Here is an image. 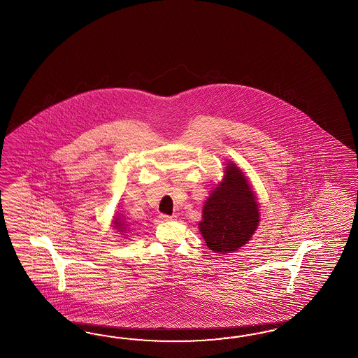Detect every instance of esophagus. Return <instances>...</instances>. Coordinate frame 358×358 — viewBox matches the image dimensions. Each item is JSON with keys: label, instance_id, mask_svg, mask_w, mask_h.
Wrapping results in <instances>:
<instances>
[{"label": "esophagus", "instance_id": "esophagus-1", "mask_svg": "<svg viewBox=\"0 0 358 358\" xmlns=\"http://www.w3.org/2000/svg\"><path fill=\"white\" fill-rule=\"evenodd\" d=\"M176 218H177V216H175V215H172V216H168V215H160V220L162 221H175Z\"/></svg>", "mask_w": 358, "mask_h": 358}]
</instances>
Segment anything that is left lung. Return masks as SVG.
Listing matches in <instances>:
<instances>
[{
    "label": "left lung",
    "instance_id": "left-lung-1",
    "mask_svg": "<svg viewBox=\"0 0 358 358\" xmlns=\"http://www.w3.org/2000/svg\"><path fill=\"white\" fill-rule=\"evenodd\" d=\"M260 222V206L243 171L227 160L224 178L204 201L199 225L203 239L213 252L238 251L251 241Z\"/></svg>",
    "mask_w": 358,
    "mask_h": 358
}]
</instances>
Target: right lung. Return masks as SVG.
<instances>
[{
	"mask_svg": "<svg viewBox=\"0 0 358 358\" xmlns=\"http://www.w3.org/2000/svg\"><path fill=\"white\" fill-rule=\"evenodd\" d=\"M113 229L116 230V233H119L120 236H122V238H127V231H128V229H129V225H128V222L125 221V217H124V215H120V213H117V215H115L114 218H113Z\"/></svg>",
	"mask_w": 358,
	"mask_h": 358,
	"instance_id": "right-lung-1",
	"label": "right lung"
}]
</instances>
